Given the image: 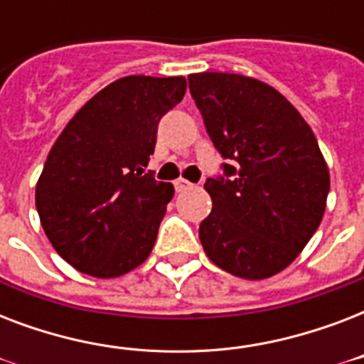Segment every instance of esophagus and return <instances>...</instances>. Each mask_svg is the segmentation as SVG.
Wrapping results in <instances>:
<instances>
[{"instance_id": "obj_1", "label": "esophagus", "mask_w": 364, "mask_h": 364, "mask_svg": "<svg viewBox=\"0 0 364 364\" xmlns=\"http://www.w3.org/2000/svg\"><path fill=\"white\" fill-rule=\"evenodd\" d=\"M173 187H176L177 193H183V191H187V188L193 187V183L187 181V179H183V177H179V179L173 183Z\"/></svg>"}]
</instances>
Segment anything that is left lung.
<instances>
[{
    "instance_id": "1",
    "label": "left lung",
    "mask_w": 364,
    "mask_h": 364,
    "mask_svg": "<svg viewBox=\"0 0 364 364\" xmlns=\"http://www.w3.org/2000/svg\"><path fill=\"white\" fill-rule=\"evenodd\" d=\"M188 88L227 162L208 177L213 210L200 242L219 268L264 279L287 268L325 213L328 168L299 111L276 88L236 73H193Z\"/></svg>"
}]
</instances>
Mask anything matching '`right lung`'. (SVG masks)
<instances>
[{
  "label": "right lung",
  "instance_id": "1",
  "mask_svg": "<svg viewBox=\"0 0 364 364\" xmlns=\"http://www.w3.org/2000/svg\"><path fill=\"white\" fill-rule=\"evenodd\" d=\"M185 90V77H122L88 100L50 149L37 213L56 253L82 274L119 277L151 253L173 185L145 168L160 119Z\"/></svg>",
  "mask_w": 364,
  "mask_h": 364
}]
</instances>
